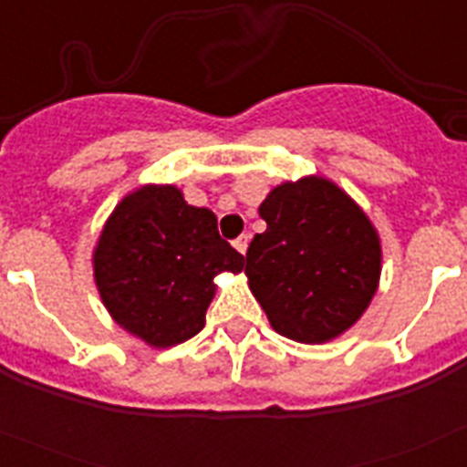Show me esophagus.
<instances>
[{"instance_id":"34e87169","label":"esophagus","mask_w":467,"mask_h":467,"mask_svg":"<svg viewBox=\"0 0 467 467\" xmlns=\"http://www.w3.org/2000/svg\"><path fill=\"white\" fill-rule=\"evenodd\" d=\"M247 243H250V238H247L245 234H243V236H238L236 241H234V247H236V250H238V253H241V254H245Z\"/></svg>"}]
</instances>
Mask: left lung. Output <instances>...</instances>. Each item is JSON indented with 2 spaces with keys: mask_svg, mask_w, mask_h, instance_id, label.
Instances as JSON below:
<instances>
[{
  "mask_svg": "<svg viewBox=\"0 0 467 467\" xmlns=\"http://www.w3.org/2000/svg\"><path fill=\"white\" fill-rule=\"evenodd\" d=\"M266 231L247 247L245 275L271 327L325 344L360 320L381 275V241L360 205L325 177L271 189Z\"/></svg>",
  "mask_w": 467,
  "mask_h": 467,
  "instance_id": "left-lung-1",
  "label": "left lung"
}]
</instances>
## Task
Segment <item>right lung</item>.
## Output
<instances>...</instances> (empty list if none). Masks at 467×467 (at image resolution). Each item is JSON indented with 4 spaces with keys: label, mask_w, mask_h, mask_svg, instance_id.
Returning <instances> with one entry per match:
<instances>
[{
    "label": "right lung",
    "mask_w": 467,
    "mask_h": 467,
    "mask_svg": "<svg viewBox=\"0 0 467 467\" xmlns=\"http://www.w3.org/2000/svg\"><path fill=\"white\" fill-rule=\"evenodd\" d=\"M243 254L172 184H144L105 222L93 275L114 323L154 348L182 344L205 325L214 275L241 274Z\"/></svg>",
    "instance_id": "right-lung-1"
}]
</instances>
